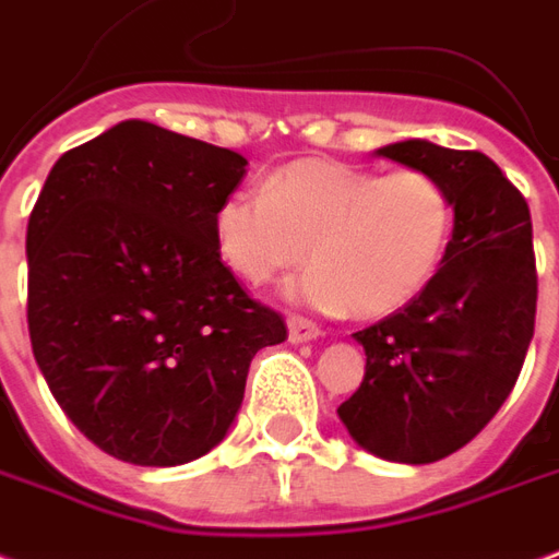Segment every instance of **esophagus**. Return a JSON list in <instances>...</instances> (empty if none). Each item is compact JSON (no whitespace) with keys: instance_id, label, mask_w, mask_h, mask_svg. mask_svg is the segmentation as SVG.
I'll return each mask as SVG.
<instances>
[{"instance_id":"obj_1","label":"esophagus","mask_w":559,"mask_h":559,"mask_svg":"<svg viewBox=\"0 0 559 559\" xmlns=\"http://www.w3.org/2000/svg\"><path fill=\"white\" fill-rule=\"evenodd\" d=\"M287 332H290L293 343H305V341H317L320 337V325L311 320H305V317H287Z\"/></svg>"}]
</instances>
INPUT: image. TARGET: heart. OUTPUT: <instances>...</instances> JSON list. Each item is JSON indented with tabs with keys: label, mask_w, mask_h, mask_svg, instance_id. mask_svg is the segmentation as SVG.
Masks as SVG:
<instances>
[{
	"label": "heart",
	"mask_w": 559,
	"mask_h": 559,
	"mask_svg": "<svg viewBox=\"0 0 559 559\" xmlns=\"http://www.w3.org/2000/svg\"><path fill=\"white\" fill-rule=\"evenodd\" d=\"M448 186L420 168L379 175L334 159H296L266 189H237L218 204L213 239L222 263L266 284L311 258L293 299L322 313L382 320L436 281L453 237Z\"/></svg>",
	"instance_id": "heart-1"
}]
</instances>
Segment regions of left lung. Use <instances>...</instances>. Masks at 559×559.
<instances>
[{
	"label": "left lung",
	"instance_id": "8db88e82",
	"mask_svg": "<svg viewBox=\"0 0 559 559\" xmlns=\"http://www.w3.org/2000/svg\"><path fill=\"white\" fill-rule=\"evenodd\" d=\"M376 156L436 175L456 222L427 290L353 334L367 367L337 415L367 453L427 465L465 448L522 373L536 320L531 210L486 153L408 139Z\"/></svg>",
	"mask_w": 559,
	"mask_h": 559
}]
</instances>
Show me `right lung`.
<instances>
[{
	"label": "right lung",
	"mask_w": 559,
	"mask_h": 559,
	"mask_svg": "<svg viewBox=\"0 0 559 559\" xmlns=\"http://www.w3.org/2000/svg\"><path fill=\"white\" fill-rule=\"evenodd\" d=\"M246 156L121 121L52 165L28 216V337L56 403L109 456L165 468L227 436L287 325L222 263L213 216Z\"/></svg>",
	"instance_id": "obj_1"
}]
</instances>
